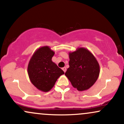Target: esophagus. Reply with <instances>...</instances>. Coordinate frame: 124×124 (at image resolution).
<instances>
[{
  "mask_svg": "<svg viewBox=\"0 0 124 124\" xmlns=\"http://www.w3.org/2000/svg\"><path fill=\"white\" fill-rule=\"evenodd\" d=\"M62 70H63V71H64V72H66V68H65V67H63V68H62Z\"/></svg>",
  "mask_w": 124,
  "mask_h": 124,
  "instance_id": "1",
  "label": "esophagus"
}]
</instances>
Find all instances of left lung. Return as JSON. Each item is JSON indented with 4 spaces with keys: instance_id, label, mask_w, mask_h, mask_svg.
<instances>
[{
    "instance_id": "obj_1",
    "label": "left lung",
    "mask_w": 124,
    "mask_h": 124,
    "mask_svg": "<svg viewBox=\"0 0 124 124\" xmlns=\"http://www.w3.org/2000/svg\"><path fill=\"white\" fill-rule=\"evenodd\" d=\"M69 68L65 76L74 88L83 91L90 88L99 77L100 66L98 61L88 49L77 48L70 52Z\"/></svg>"
}]
</instances>
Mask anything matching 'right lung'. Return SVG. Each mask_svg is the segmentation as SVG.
<instances>
[{
    "instance_id": "obj_1",
    "label": "right lung",
    "mask_w": 124,
    "mask_h": 124,
    "mask_svg": "<svg viewBox=\"0 0 124 124\" xmlns=\"http://www.w3.org/2000/svg\"><path fill=\"white\" fill-rule=\"evenodd\" d=\"M55 53L48 46L36 50L28 66V73L33 85L39 90L46 92L54 86L64 71L52 61Z\"/></svg>"
}]
</instances>
